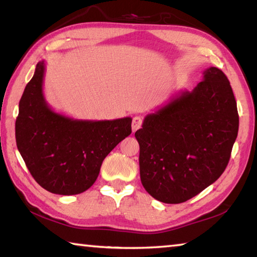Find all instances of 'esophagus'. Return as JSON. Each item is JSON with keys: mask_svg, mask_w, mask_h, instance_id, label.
I'll use <instances>...</instances> for the list:
<instances>
[{"mask_svg": "<svg viewBox=\"0 0 257 257\" xmlns=\"http://www.w3.org/2000/svg\"><path fill=\"white\" fill-rule=\"evenodd\" d=\"M142 124H143V118L139 115L134 116L133 119V123H132V129H133V133L136 132L139 128H142Z\"/></svg>", "mask_w": 257, "mask_h": 257, "instance_id": "34e87169", "label": "esophagus"}]
</instances>
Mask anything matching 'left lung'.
Masks as SVG:
<instances>
[{"mask_svg": "<svg viewBox=\"0 0 257 257\" xmlns=\"http://www.w3.org/2000/svg\"><path fill=\"white\" fill-rule=\"evenodd\" d=\"M238 125L229 81L219 68H207L192 91L147 114L135 134L145 190L164 203L195 197L223 173Z\"/></svg>", "mask_w": 257, "mask_h": 257, "instance_id": "8db88e82", "label": "left lung"}]
</instances>
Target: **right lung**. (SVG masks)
Listing matches in <instances>:
<instances>
[{"label":"right lung","mask_w":257,"mask_h":257,"mask_svg":"<svg viewBox=\"0 0 257 257\" xmlns=\"http://www.w3.org/2000/svg\"><path fill=\"white\" fill-rule=\"evenodd\" d=\"M39 62L19 102L16 141L37 183L51 193L73 195L91 188L106 155L132 134V118L77 120L55 112L43 92Z\"/></svg>","instance_id":"1"}]
</instances>
